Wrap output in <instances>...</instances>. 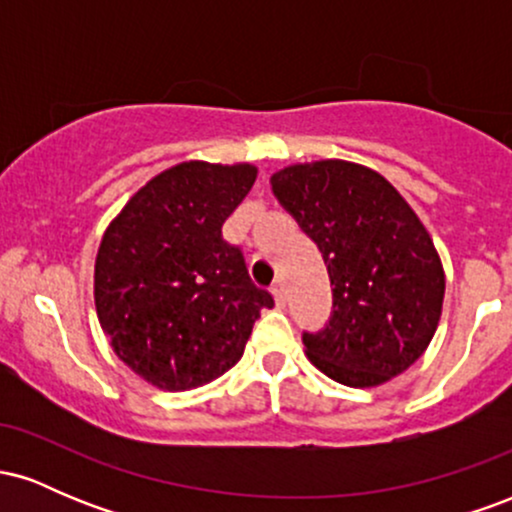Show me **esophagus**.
I'll use <instances>...</instances> for the list:
<instances>
[{
    "mask_svg": "<svg viewBox=\"0 0 512 512\" xmlns=\"http://www.w3.org/2000/svg\"><path fill=\"white\" fill-rule=\"evenodd\" d=\"M272 293H274V301H276V305H279V308H284L286 305V286H284V281H276L274 284V289H272Z\"/></svg>",
    "mask_w": 512,
    "mask_h": 512,
    "instance_id": "34e87169",
    "label": "esophagus"
}]
</instances>
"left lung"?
Instances as JSON below:
<instances>
[{
    "mask_svg": "<svg viewBox=\"0 0 512 512\" xmlns=\"http://www.w3.org/2000/svg\"><path fill=\"white\" fill-rule=\"evenodd\" d=\"M269 182L334 286L325 330L303 334L310 363L349 387L404 373L443 313L445 272L424 223L383 175L351 161L296 163Z\"/></svg>",
    "mask_w": 512,
    "mask_h": 512,
    "instance_id": "8db88e82",
    "label": "left lung"
}]
</instances>
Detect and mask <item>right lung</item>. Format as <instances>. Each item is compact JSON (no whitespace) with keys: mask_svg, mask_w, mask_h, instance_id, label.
I'll return each mask as SVG.
<instances>
[{"mask_svg":"<svg viewBox=\"0 0 512 512\" xmlns=\"http://www.w3.org/2000/svg\"><path fill=\"white\" fill-rule=\"evenodd\" d=\"M255 178L250 163H178L105 228L93 272L98 322L117 358L158 390H192L236 366L260 310L274 305L221 236Z\"/></svg>","mask_w":512,"mask_h":512,"instance_id":"1","label":"right lung"}]
</instances>
